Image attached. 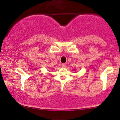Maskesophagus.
Masks as SVG:
<instances>
[{"label":"esophagus","instance_id":"obj_1","mask_svg":"<svg viewBox=\"0 0 120 120\" xmlns=\"http://www.w3.org/2000/svg\"><path fill=\"white\" fill-rule=\"evenodd\" d=\"M61 67L62 68H65L66 67V64H61Z\"/></svg>","mask_w":120,"mask_h":120}]
</instances>
